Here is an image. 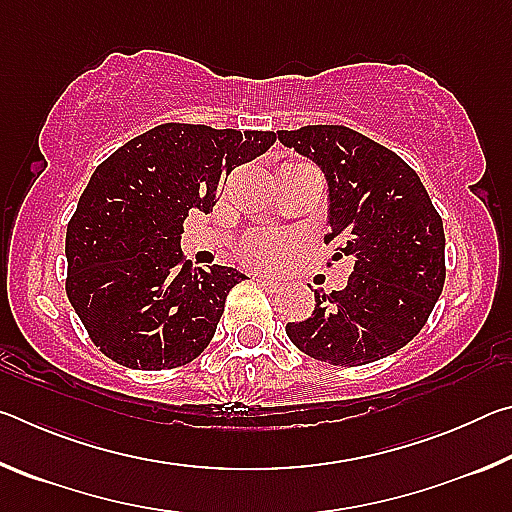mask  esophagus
<instances>
[{
    "label": "esophagus",
    "instance_id": "34e87169",
    "mask_svg": "<svg viewBox=\"0 0 512 512\" xmlns=\"http://www.w3.org/2000/svg\"><path fill=\"white\" fill-rule=\"evenodd\" d=\"M259 284H262L264 289H271V291H280L282 289V282L280 280H273V277H266V275H259Z\"/></svg>",
    "mask_w": 512,
    "mask_h": 512
}]
</instances>
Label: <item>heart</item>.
Returning a JSON list of instances; mask_svg holds the SVG:
<instances>
[{
  "instance_id": "b5f03b06",
  "label": "heart",
  "mask_w": 512,
  "mask_h": 512,
  "mask_svg": "<svg viewBox=\"0 0 512 512\" xmlns=\"http://www.w3.org/2000/svg\"><path fill=\"white\" fill-rule=\"evenodd\" d=\"M289 250L291 241L287 237L259 232V235H253L244 244V257L255 266L275 268L284 264V259L289 257Z\"/></svg>"
}]
</instances>
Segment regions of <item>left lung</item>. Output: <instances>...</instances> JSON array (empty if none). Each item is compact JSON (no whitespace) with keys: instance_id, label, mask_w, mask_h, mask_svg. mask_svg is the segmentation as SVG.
<instances>
[{"instance_id":"left-lung-1","label":"left lung","mask_w":512,"mask_h":512,"mask_svg":"<svg viewBox=\"0 0 512 512\" xmlns=\"http://www.w3.org/2000/svg\"><path fill=\"white\" fill-rule=\"evenodd\" d=\"M277 140L323 171L327 241L341 239L334 259L354 262L345 289H318L311 316L287 323V336L332 366L384 359L420 332L443 293V219L400 155L348 126H302Z\"/></svg>"}]
</instances>
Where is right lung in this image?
Listing matches in <instances>:
<instances>
[{"label": "right lung", "mask_w": 512, "mask_h": 512, "mask_svg": "<svg viewBox=\"0 0 512 512\" xmlns=\"http://www.w3.org/2000/svg\"><path fill=\"white\" fill-rule=\"evenodd\" d=\"M271 131L162 124L94 169L67 225V298L94 345L126 368H178L219 325L232 266L183 259L189 212H212L230 171L271 149Z\"/></svg>", "instance_id": "obj_1"}]
</instances>
